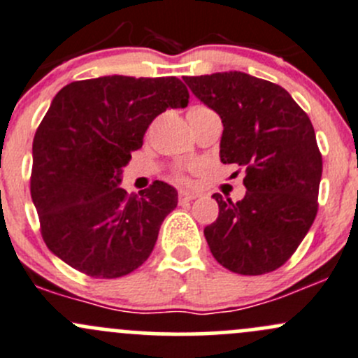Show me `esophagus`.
Listing matches in <instances>:
<instances>
[{
  "instance_id": "1",
  "label": "esophagus",
  "mask_w": 358,
  "mask_h": 358,
  "mask_svg": "<svg viewBox=\"0 0 358 358\" xmlns=\"http://www.w3.org/2000/svg\"><path fill=\"white\" fill-rule=\"evenodd\" d=\"M196 196H198V194L193 193V191H187V189H180L179 191V200L180 201H191V200H194Z\"/></svg>"
}]
</instances>
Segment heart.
Here are the masks:
<instances>
[{"mask_svg":"<svg viewBox=\"0 0 358 358\" xmlns=\"http://www.w3.org/2000/svg\"><path fill=\"white\" fill-rule=\"evenodd\" d=\"M179 180H180V182H184V178H182V176H179V178H178Z\"/></svg>","mask_w":358,"mask_h":358,"instance_id":"1","label":"heart"}]
</instances>
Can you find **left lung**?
<instances>
[{
	"label": "left lung",
	"instance_id": "obj_1",
	"mask_svg": "<svg viewBox=\"0 0 358 358\" xmlns=\"http://www.w3.org/2000/svg\"><path fill=\"white\" fill-rule=\"evenodd\" d=\"M191 93L220 117V162L245 167L243 200H224L205 227L215 260L236 274L281 267L317 213L322 157L307 113L281 86L245 72L184 77Z\"/></svg>",
	"mask_w": 358,
	"mask_h": 358
}]
</instances>
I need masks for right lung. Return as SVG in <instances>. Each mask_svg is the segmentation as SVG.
Here are the masks:
<instances>
[{
    "mask_svg": "<svg viewBox=\"0 0 358 358\" xmlns=\"http://www.w3.org/2000/svg\"><path fill=\"white\" fill-rule=\"evenodd\" d=\"M176 77L103 76L62 87L32 143L31 196L53 255L91 278L136 271L157 243L178 191L155 180L139 194L120 187L131 153L152 120L184 108Z\"/></svg>",
    "mask_w": 358,
    "mask_h": 358,
    "instance_id": "1",
    "label": "right lung"
}]
</instances>
